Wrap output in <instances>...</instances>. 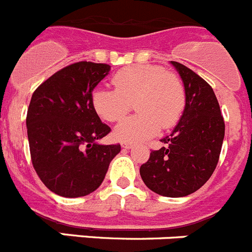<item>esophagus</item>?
I'll use <instances>...</instances> for the list:
<instances>
[{"instance_id":"esophagus-1","label":"esophagus","mask_w":252,"mask_h":252,"mask_svg":"<svg viewBox=\"0 0 252 252\" xmlns=\"http://www.w3.org/2000/svg\"><path fill=\"white\" fill-rule=\"evenodd\" d=\"M122 147H123V148H126V149H130V148H133V143L123 142V143H122Z\"/></svg>"}]
</instances>
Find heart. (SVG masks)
<instances>
[{
  "label": "heart",
  "instance_id": "b5f03b06",
  "mask_svg": "<svg viewBox=\"0 0 252 252\" xmlns=\"http://www.w3.org/2000/svg\"><path fill=\"white\" fill-rule=\"evenodd\" d=\"M112 81L115 89L98 87L93 90L95 113L113 123L126 118L131 103L139 113L115 128V138L142 142L157 134L159 128L168 129L178 123L185 110L186 93L176 74L158 65H134L119 70Z\"/></svg>",
  "mask_w": 252,
  "mask_h": 252
}]
</instances>
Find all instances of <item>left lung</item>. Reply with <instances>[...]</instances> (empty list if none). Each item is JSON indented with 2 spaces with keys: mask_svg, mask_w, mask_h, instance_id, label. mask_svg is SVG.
Instances as JSON below:
<instances>
[{
  "mask_svg": "<svg viewBox=\"0 0 252 252\" xmlns=\"http://www.w3.org/2000/svg\"><path fill=\"white\" fill-rule=\"evenodd\" d=\"M185 85L186 105L180 122L164 143L140 165L147 187L165 197H185L208 181L221 153L225 122L214 89L191 69L171 61Z\"/></svg>",
  "mask_w": 252,
  "mask_h": 252,
  "instance_id": "8db88e82",
  "label": "left lung"
}]
</instances>
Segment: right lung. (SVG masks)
Listing matches in <instances>:
<instances>
[{
  "mask_svg": "<svg viewBox=\"0 0 252 252\" xmlns=\"http://www.w3.org/2000/svg\"><path fill=\"white\" fill-rule=\"evenodd\" d=\"M110 71L108 64L75 63L33 92L26 126L32 165L50 191L75 198L104 181L121 144H99L110 131L92 104V93Z\"/></svg>",
  "mask_w": 252,
  "mask_h": 252,
  "instance_id": "1",
  "label": "right lung"
}]
</instances>
